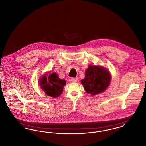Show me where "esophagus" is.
Segmentation results:
<instances>
[{"instance_id": "1", "label": "esophagus", "mask_w": 146, "mask_h": 146, "mask_svg": "<svg viewBox=\"0 0 146 146\" xmlns=\"http://www.w3.org/2000/svg\"><path fill=\"white\" fill-rule=\"evenodd\" d=\"M70 80L72 82H76L77 80H78V78H71Z\"/></svg>"}]
</instances>
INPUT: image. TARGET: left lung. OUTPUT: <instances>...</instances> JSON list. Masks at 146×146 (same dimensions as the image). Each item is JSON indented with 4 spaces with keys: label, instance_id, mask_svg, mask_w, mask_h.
Returning <instances> with one entry per match:
<instances>
[{
    "label": "left lung",
    "instance_id": "obj_1",
    "mask_svg": "<svg viewBox=\"0 0 146 146\" xmlns=\"http://www.w3.org/2000/svg\"><path fill=\"white\" fill-rule=\"evenodd\" d=\"M110 72L101 66H89L85 71V76L81 80L85 90L91 95L104 92L111 82Z\"/></svg>",
    "mask_w": 146,
    "mask_h": 146
}]
</instances>
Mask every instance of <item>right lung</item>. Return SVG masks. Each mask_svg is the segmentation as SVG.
Masks as SVG:
<instances>
[{
    "label": "right lung",
    "mask_w": 146,
    "mask_h": 146,
    "mask_svg": "<svg viewBox=\"0 0 146 146\" xmlns=\"http://www.w3.org/2000/svg\"><path fill=\"white\" fill-rule=\"evenodd\" d=\"M40 85L47 95L51 97H58L63 91L66 81L59 78L56 73L44 75L40 79Z\"/></svg>",
    "instance_id": "obj_1"
}]
</instances>
